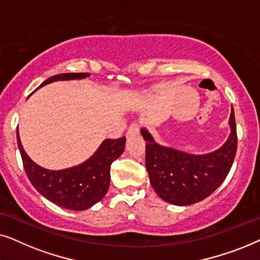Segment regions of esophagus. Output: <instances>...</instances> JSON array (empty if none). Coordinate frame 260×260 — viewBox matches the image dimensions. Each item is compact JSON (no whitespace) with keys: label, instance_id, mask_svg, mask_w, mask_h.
<instances>
[{"label":"esophagus","instance_id":"34e87169","mask_svg":"<svg viewBox=\"0 0 260 260\" xmlns=\"http://www.w3.org/2000/svg\"><path fill=\"white\" fill-rule=\"evenodd\" d=\"M140 124L138 123H133V124H130V126H129V129H127V133H126V135H127V137H130V136H135V135H138L140 134Z\"/></svg>","mask_w":260,"mask_h":260}]
</instances>
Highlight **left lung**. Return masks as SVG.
I'll list each match as a JSON object with an SVG mask.
<instances>
[{
	"label": "left lung",
	"instance_id": "left-lung-1",
	"mask_svg": "<svg viewBox=\"0 0 260 260\" xmlns=\"http://www.w3.org/2000/svg\"><path fill=\"white\" fill-rule=\"evenodd\" d=\"M231 135L218 150L191 155L156 143L147 129L141 134L145 143V166L152 188L169 204L188 206L209 197L229 175L236 157L238 138L234 111L230 117Z\"/></svg>",
	"mask_w": 260,
	"mask_h": 260
}]
</instances>
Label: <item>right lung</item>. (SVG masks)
Returning a JSON list of instances; mask_svg holds the SVG:
<instances>
[{"mask_svg":"<svg viewBox=\"0 0 260 260\" xmlns=\"http://www.w3.org/2000/svg\"><path fill=\"white\" fill-rule=\"evenodd\" d=\"M88 76V73L56 74L45 80L38 88L56 80L83 79ZM16 136L30 183L47 200L71 211H84L104 198L110 186L111 163L123 154L125 147V137L105 140L98 150L81 165L63 170H49L38 166L26 154L21 144L19 130Z\"/></svg>","mask_w":260,"mask_h":260,"instance_id":"obj_1","label":"right lung"}]
</instances>
